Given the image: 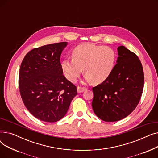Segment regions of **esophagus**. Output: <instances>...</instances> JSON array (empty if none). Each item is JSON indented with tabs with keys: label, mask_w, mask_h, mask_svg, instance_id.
I'll use <instances>...</instances> for the list:
<instances>
[{
	"label": "esophagus",
	"mask_w": 158,
	"mask_h": 158,
	"mask_svg": "<svg viewBox=\"0 0 158 158\" xmlns=\"http://www.w3.org/2000/svg\"><path fill=\"white\" fill-rule=\"evenodd\" d=\"M77 92L78 93H81L84 92V91L86 90V88L85 87H81V86H77Z\"/></svg>",
	"instance_id": "34e87169"
}]
</instances>
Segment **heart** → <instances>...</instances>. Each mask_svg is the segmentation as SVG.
I'll list each match as a JSON object with an SVG mask.
<instances>
[{
    "mask_svg": "<svg viewBox=\"0 0 158 158\" xmlns=\"http://www.w3.org/2000/svg\"><path fill=\"white\" fill-rule=\"evenodd\" d=\"M116 55L110 47L94 44L77 46L72 52V59H65L61 63L64 76L70 82H76L83 69L87 82L99 84L105 81L111 73Z\"/></svg>",
    "mask_w": 158,
    "mask_h": 158,
    "instance_id": "b5f03b06",
    "label": "heart"
}]
</instances>
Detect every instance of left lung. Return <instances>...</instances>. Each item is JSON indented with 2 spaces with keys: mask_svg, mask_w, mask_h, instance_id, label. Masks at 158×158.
<instances>
[{
  "mask_svg": "<svg viewBox=\"0 0 158 158\" xmlns=\"http://www.w3.org/2000/svg\"><path fill=\"white\" fill-rule=\"evenodd\" d=\"M117 64L109 77L92 88V108L105 122L126 118L136 108L142 97L144 73L138 57L124 46L118 47Z\"/></svg>",
  "mask_w": 158,
  "mask_h": 158,
  "instance_id": "8db88e82",
  "label": "left lung"
}]
</instances>
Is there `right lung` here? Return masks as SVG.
Here are the masks:
<instances>
[{
  "label": "right lung",
  "instance_id": "right-lung-1",
  "mask_svg": "<svg viewBox=\"0 0 158 158\" xmlns=\"http://www.w3.org/2000/svg\"><path fill=\"white\" fill-rule=\"evenodd\" d=\"M67 42L35 48L21 63L19 86L23 102L40 120L56 122L67 113L77 88L63 75L60 56Z\"/></svg>",
  "mask_w": 158,
  "mask_h": 158
}]
</instances>
